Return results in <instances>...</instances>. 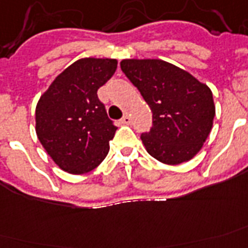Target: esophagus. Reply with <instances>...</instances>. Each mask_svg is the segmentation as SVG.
<instances>
[{"label":"esophagus","mask_w":248,"mask_h":248,"mask_svg":"<svg viewBox=\"0 0 248 248\" xmlns=\"http://www.w3.org/2000/svg\"><path fill=\"white\" fill-rule=\"evenodd\" d=\"M130 120H132V119H130L129 115L125 114V115H124V116H123L122 120H120V122H122L123 124H130Z\"/></svg>","instance_id":"esophagus-1"}]
</instances>
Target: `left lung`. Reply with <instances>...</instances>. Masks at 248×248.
<instances>
[{
	"instance_id": "left-lung-1",
	"label": "left lung",
	"mask_w": 248,
	"mask_h": 248,
	"mask_svg": "<svg viewBox=\"0 0 248 248\" xmlns=\"http://www.w3.org/2000/svg\"><path fill=\"white\" fill-rule=\"evenodd\" d=\"M120 67L153 111V126L141 134L147 153L166 164L190 160L212 128L215 105L210 88L159 59H124Z\"/></svg>"
}]
</instances>
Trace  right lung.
<instances>
[{
  "mask_svg": "<svg viewBox=\"0 0 248 248\" xmlns=\"http://www.w3.org/2000/svg\"><path fill=\"white\" fill-rule=\"evenodd\" d=\"M116 67V59H80L63 71L38 101L37 137L66 172H90L108 154L116 126L97 92Z\"/></svg>",
  "mask_w": 248,
  "mask_h": 248,
  "instance_id": "add662e5",
  "label": "right lung"
}]
</instances>
